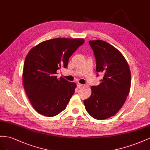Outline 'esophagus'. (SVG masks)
Here are the masks:
<instances>
[{"mask_svg":"<svg viewBox=\"0 0 150 150\" xmlns=\"http://www.w3.org/2000/svg\"><path fill=\"white\" fill-rule=\"evenodd\" d=\"M76 86H77V88H80V87H82L83 86L82 84H80V83H77V85H76Z\"/></svg>","mask_w":150,"mask_h":150,"instance_id":"1","label":"esophagus"}]
</instances>
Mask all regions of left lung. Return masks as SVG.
Here are the masks:
<instances>
[{
  "instance_id": "1",
  "label": "left lung",
  "mask_w": 150,
  "mask_h": 150,
  "mask_svg": "<svg viewBox=\"0 0 150 150\" xmlns=\"http://www.w3.org/2000/svg\"><path fill=\"white\" fill-rule=\"evenodd\" d=\"M96 59L97 76L103 74L100 83L92 86V94L83 100L85 109L96 119L116 114L126 100L131 87L129 65L121 53L102 40L89 41Z\"/></svg>"
}]
</instances>
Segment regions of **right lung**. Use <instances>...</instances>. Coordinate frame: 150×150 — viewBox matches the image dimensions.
Segmentation results:
<instances>
[{"label": "right lung", "mask_w": 150, "mask_h": 150, "mask_svg": "<svg viewBox=\"0 0 150 150\" xmlns=\"http://www.w3.org/2000/svg\"><path fill=\"white\" fill-rule=\"evenodd\" d=\"M84 42L83 39L54 38L29 51L24 64L23 84L39 114L53 117L66 109L76 85L63 77L57 79V71L67 67L70 57Z\"/></svg>", "instance_id": "obj_1"}]
</instances>
